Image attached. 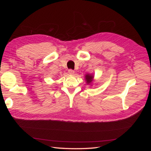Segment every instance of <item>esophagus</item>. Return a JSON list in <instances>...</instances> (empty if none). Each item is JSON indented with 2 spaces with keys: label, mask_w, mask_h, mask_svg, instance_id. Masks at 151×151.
<instances>
[{
  "label": "esophagus",
  "mask_w": 151,
  "mask_h": 151,
  "mask_svg": "<svg viewBox=\"0 0 151 151\" xmlns=\"http://www.w3.org/2000/svg\"><path fill=\"white\" fill-rule=\"evenodd\" d=\"M68 74H69L70 75L74 76V74H75V72H74V70H73L72 69H69V70H68Z\"/></svg>",
  "instance_id": "34e87169"
}]
</instances>
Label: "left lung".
Returning a JSON list of instances; mask_svg holds the SVG:
<instances>
[{"label": "left lung", "instance_id": "8db88e82", "mask_svg": "<svg viewBox=\"0 0 151 151\" xmlns=\"http://www.w3.org/2000/svg\"><path fill=\"white\" fill-rule=\"evenodd\" d=\"M85 80L87 84H91L94 81V76L91 74H86L85 75Z\"/></svg>", "mask_w": 151, "mask_h": 151}]
</instances>
